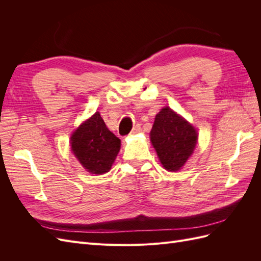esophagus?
Masks as SVG:
<instances>
[{"mask_svg":"<svg viewBox=\"0 0 261 261\" xmlns=\"http://www.w3.org/2000/svg\"><path fill=\"white\" fill-rule=\"evenodd\" d=\"M140 128H141V126H140V124H136V125H135V126H134V127H133V129H132L130 134H132V135H134V134H136V133H138V132L140 130Z\"/></svg>","mask_w":261,"mask_h":261,"instance_id":"34e87169","label":"esophagus"}]
</instances>
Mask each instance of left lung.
I'll return each mask as SVG.
<instances>
[{
    "instance_id": "obj_1",
    "label": "left lung",
    "mask_w": 261,
    "mask_h": 261,
    "mask_svg": "<svg viewBox=\"0 0 261 261\" xmlns=\"http://www.w3.org/2000/svg\"><path fill=\"white\" fill-rule=\"evenodd\" d=\"M150 139L164 169L175 172L193 153L197 144V132L167 107L155 115Z\"/></svg>"
}]
</instances>
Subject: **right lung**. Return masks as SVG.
I'll list each match as a JSON object with an SVG mask.
<instances>
[{
    "instance_id": "obj_1",
    "label": "right lung",
    "mask_w": 261,
    "mask_h": 261,
    "mask_svg": "<svg viewBox=\"0 0 261 261\" xmlns=\"http://www.w3.org/2000/svg\"><path fill=\"white\" fill-rule=\"evenodd\" d=\"M70 141L74 154L92 174L110 171L121 148V140L108 129L99 112L74 132Z\"/></svg>"
}]
</instances>
